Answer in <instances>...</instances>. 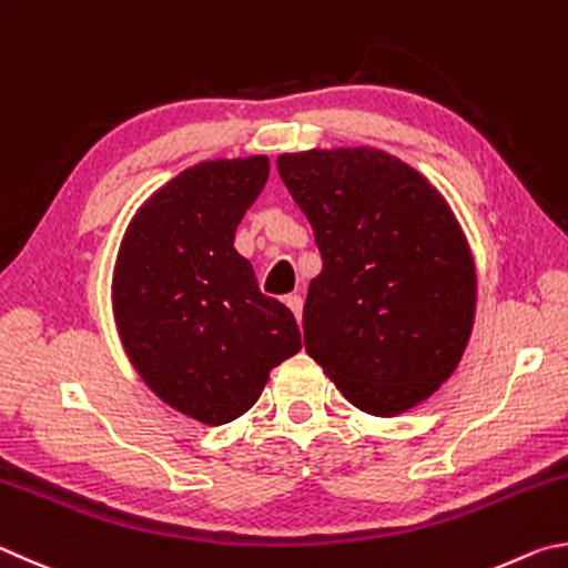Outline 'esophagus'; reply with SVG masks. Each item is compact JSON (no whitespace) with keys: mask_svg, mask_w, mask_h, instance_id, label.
Masks as SVG:
<instances>
[{"mask_svg":"<svg viewBox=\"0 0 568 568\" xmlns=\"http://www.w3.org/2000/svg\"><path fill=\"white\" fill-rule=\"evenodd\" d=\"M284 302H286V306H290V310L294 312L296 322L302 324V310H304V300H302V296H300V294H290Z\"/></svg>","mask_w":568,"mask_h":568,"instance_id":"obj_1","label":"esophagus"}]
</instances>
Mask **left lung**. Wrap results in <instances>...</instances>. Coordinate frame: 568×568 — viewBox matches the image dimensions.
Here are the masks:
<instances>
[{
	"label": "left lung",
	"mask_w": 568,
	"mask_h": 568,
	"mask_svg": "<svg viewBox=\"0 0 568 568\" xmlns=\"http://www.w3.org/2000/svg\"><path fill=\"white\" fill-rule=\"evenodd\" d=\"M322 254L306 354L356 409L396 416L439 389L471 336L476 268L444 196L372 146L276 159Z\"/></svg>",
	"instance_id": "obj_1"
}]
</instances>
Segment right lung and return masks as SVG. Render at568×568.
Returning a JSON list of instances; mask_svg holds the SVG:
<instances>
[{
    "instance_id": "add662e5",
    "label": "right lung",
    "mask_w": 568,
    "mask_h": 568,
    "mask_svg": "<svg viewBox=\"0 0 568 568\" xmlns=\"http://www.w3.org/2000/svg\"><path fill=\"white\" fill-rule=\"evenodd\" d=\"M266 176V156L184 169L139 206L119 246L112 304L129 362L159 399L202 424L252 409L268 372L302 349L294 314L258 292L234 248Z\"/></svg>"
}]
</instances>
